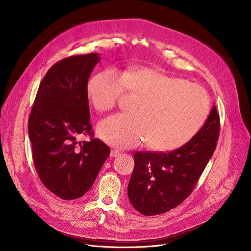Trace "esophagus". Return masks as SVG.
Returning <instances> with one entry per match:
<instances>
[{"instance_id": "34e87169", "label": "esophagus", "mask_w": 251, "mask_h": 251, "mask_svg": "<svg viewBox=\"0 0 251 251\" xmlns=\"http://www.w3.org/2000/svg\"><path fill=\"white\" fill-rule=\"evenodd\" d=\"M119 154H120V151H119L118 150H112L111 151V156L115 157V156H118Z\"/></svg>"}]
</instances>
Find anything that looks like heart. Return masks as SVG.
Masks as SVG:
<instances>
[{"label":"heart","mask_w":251,"mask_h":251,"mask_svg":"<svg viewBox=\"0 0 251 251\" xmlns=\"http://www.w3.org/2000/svg\"><path fill=\"white\" fill-rule=\"evenodd\" d=\"M139 97L134 115L117 114L98 126L100 137L111 146L132 148L149 140L159 151H175L188 143L204 124L209 99L199 84L150 67L114 68L95 74L87 82V97L100 112L115 108L125 91Z\"/></svg>","instance_id":"obj_1"}]
</instances>
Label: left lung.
Listing matches in <instances>:
<instances>
[{
  "mask_svg": "<svg viewBox=\"0 0 251 251\" xmlns=\"http://www.w3.org/2000/svg\"><path fill=\"white\" fill-rule=\"evenodd\" d=\"M219 133L220 117L213 105L203 126L185 146L170 152H135L128 197L137 212L160 215L185 201L216 150Z\"/></svg>",
  "mask_w": 251,
  "mask_h": 251,
  "instance_id": "obj_1",
  "label": "left lung"
}]
</instances>
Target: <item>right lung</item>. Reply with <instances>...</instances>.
Masks as SVG:
<instances>
[{
    "mask_svg": "<svg viewBox=\"0 0 251 251\" xmlns=\"http://www.w3.org/2000/svg\"><path fill=\"white\" fill-rule=\"evenodd\" d=\"M100 54L78 55L59 61L39 84L28 120L32 159L44 185L65 201L84 195L94 184L110 148L91 135L88 78Z\"/></svg>",
    "mask_w": 251,
    "mask_h": 251,
    "instance_id": "1",
    "label": "right lung"
}]
</instances>
